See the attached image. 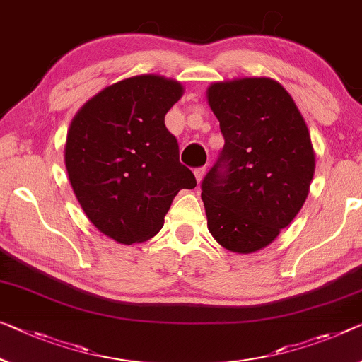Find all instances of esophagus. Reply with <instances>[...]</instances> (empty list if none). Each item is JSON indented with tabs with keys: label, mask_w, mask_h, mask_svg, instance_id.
Wrapping results in <instances>:
<instances>
[{
	"label": "esophagus",
	"mask_w": 362,
	"mask_h": 362,
	"mask_svg": "<svg viewBox=\"0 0 362 362\" xmlns=\"http://www.w3.org/2000/svg\"><path fill=\"white\" fill-rule=\"evenodd\" d=\"M205 171H207V168H205V166H200V168H196L194 170V175H196V180L200 182L202 181V177H204V175H205Z\"/></svg>",
	"instance_id": "1"
}]
</instances>
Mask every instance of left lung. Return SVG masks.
<instances>
[{"label": "left lung", "instance_id": "1", "mask_svg": "<svg viewBox=\"0 0 362 362\" xmlns=\"http://www.w3.org/2000/svg\"><path fill=\"white\" fill-rule=\"evenodd\" d=\"M207 98L225 139L200 185L209 231L228 251H259L308 197L315 168L308 126L290 93L267 77L216 82Z\"/></svg>", "mask_w": 362, "mask_h": 362}]
</instances>
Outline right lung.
I'll return each instance as SVG.
<instances>
[{"mask_svg": "<svg viewBox=\"0 0 362 362\" xmlns=\"http://www.w3.org/2000/svg\"><path fill=\"white\" fill-rule=\"evenodd\" d=\"M181 95L180 82L136 76L105 88L72 119L64 150L71 186L87 218L115 241L152 238L176 194L197 185L165 126Z\"/></svg>", "mask_w": 362, "mask_h": 362, "instance_id": "1", "label": "right lung"}]
</instances>
